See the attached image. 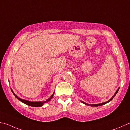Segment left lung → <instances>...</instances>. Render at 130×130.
Segmentation results:
<instances>
[{"label": "left lung", "mask_w": 130, "mask_h": 130, "mask_svg": "<svg viewBox=\"0 0 130 130\" xmlns=\"http://www.w3.org/2000/svg\"><path fill=\"white\" fill-rule=\"evenodd\" d=\"M119 89L120 88H118V89H117V90L116 91V92H115V95H113V97L112 98H111L109 100H108V101H107V102H104V103H100V104H87V103H85V102H83V101H81V102L82 103H83L84 104H86V105H90V106H92V107H98V106H101V105H104V104H106V103H108V102H109L110 101H111V100H112V99H113V98L115 96V95H116V94L118 92V90H119Z\"/></svg>", "instance_id": "obj_1"}]
</instances>
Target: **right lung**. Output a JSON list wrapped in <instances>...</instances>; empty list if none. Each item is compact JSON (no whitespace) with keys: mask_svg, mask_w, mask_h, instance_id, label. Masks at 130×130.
Here are the masks:
<instances>
[{"mask_svg":"<svg viewBox=\"0 0 130 130\" xmlns=\"http://www.w3.org/2000/svg\"><path fill=\"white\" fill-rule=\"evenodd\" d=\"M12 92L13 93V94H14V95H15V96L17 98V99H18V100H19L20 101L22 102V103H25V104H27V105H28L32 106V107H41V106H43L45 103L49 102V100L52 98L53 96V95H54V93H53V95H52V96H50L48 99H47V100H46V101H44V102H43H43H30V101H28V100H24V99H22L20 98H18V97L17 96V95H15V94L14 93V92H13V91H12Z\"/></svg>","mask_w":130,"mask_h":130,"instance_id":"right-lung-1","label":"right lung"}]
</instances>
